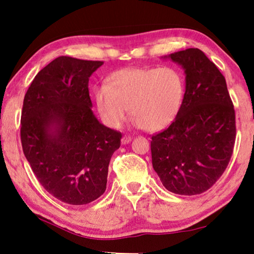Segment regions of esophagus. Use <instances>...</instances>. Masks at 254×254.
Instances as JSON below:
<instances>
[{"label": "esophagus", "mask_w": 254, "mask_h": 254, "mask_svg": "<svg viewBox=\"0 0 254 254\" xmlns=\"http://www.w3.org/2000/svg\"><path fill=\"white\" fill-rule=\"evenodd\" d=\"M131 141V136L130 135H125V136L121 138V143L123 144H127V143H129V142Z\"/></svg>", "instance_id": "obj_1"}]
</instances>
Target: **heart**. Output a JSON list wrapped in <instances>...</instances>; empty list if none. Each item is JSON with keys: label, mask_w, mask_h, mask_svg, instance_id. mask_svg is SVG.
I'll use <instances>...</instances> for the list:
<instances>
[{"label": "heart", "mask_w": 254, "mask_h": 254, "mask_svg": "<svg viewBox=\"0 0 254 254\" xmlns=\"http://www.w3.org/2000/svg\"><path fill=\"white\" fill-rule=\"evenodd\" d=\"M185 96V79L175 67L128 68L116 71L95 92L99 117L119 128L129 109L136 127L161 130L178 116Z\"/></svg>", "instance_id": "b5f03b06"}]
</instances>
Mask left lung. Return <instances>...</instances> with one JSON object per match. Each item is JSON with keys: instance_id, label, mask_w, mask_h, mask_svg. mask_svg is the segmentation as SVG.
Returning a JSON list of instances; mask_svg holds the SVG:
<instances>
[{"instance_id": "8db88e82", "label": "left lung", "mask_w": 254, "mask_h": 254, "mask_svg": "<svg viewBox=\"0 0 254 254\" xmlns=\"http://www.w3.org/2000/svg\"><path fill=\"white\" fill-rule=\"evenodd\" d=\"M169 58L186 74V91L176 119L151 136L154 170L163 186L180 195L206 192L220 179L234 152L236 116L227 82L197 48Z\"/></svg>"}]
</instances>
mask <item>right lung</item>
<instances>
[{
    "label": "right lung",
    "mask_w": 254,
    "mask_h": 254,
    "mask_svg": "<svg viewBox=\"0 0 254 254\" xmlns=\"http://www.w3.org/2000/svg\"><path fill=\"white\" fill-rule=\"evenodd\" d=\"M103 64L59 57L38 72L24 97V155L44 189L75 206L105 192L111 157L123 136L91 110L89 77Z\"/></svg>",
    "instance_id": "right-lung-1"
}]
</instances>
